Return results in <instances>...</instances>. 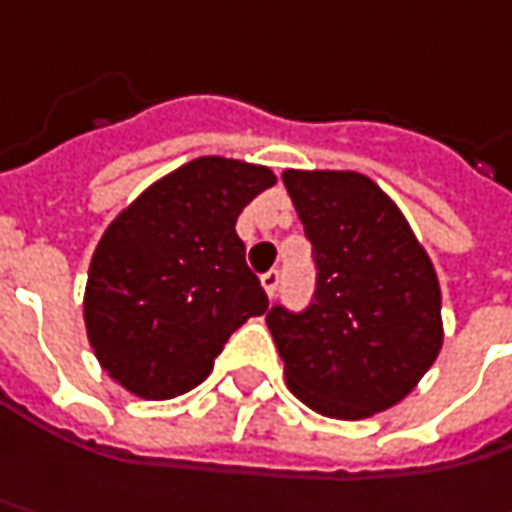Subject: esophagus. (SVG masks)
<instances>
[{"instance_id":"esophagus-1","label":"esophagus","mask_w":512,"mask_h":512,"mask_svg":"<svg viewBox=\"0 0 512 512\" xmlns=\"http://www.w3.org/2000/svg\"><path fill=\"white\" fill-rule=\"evenodd\" d=\"M260 283H263L266 294H269V297H274V294H277V289H280V272H266L263 277H260Z\"/></svg>"}]
</instances>
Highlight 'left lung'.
I'll return each mask as SVG.
<instances>
[{"mask_svg":"<svg viewBox=\"0 0 512 512\" xmlns=\"http://www.w3.org/2000/svg\"><path fill=\"white\" fill-rule=\"evenodd\" d=\"M317 257L303 314H266L291 394L331 419L394 408L442 351V291L402 209L351 169H286Z\"/></svg>","mask_w":512,"mask_h":512,"instance_id":"left-lung-1","label":"left lung"}]
</instances>
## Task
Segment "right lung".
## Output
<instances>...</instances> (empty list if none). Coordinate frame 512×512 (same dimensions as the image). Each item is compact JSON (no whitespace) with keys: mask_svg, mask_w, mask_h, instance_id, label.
<instances>
[{"mask_svg":"<svg viewBox=\"0 0 512 512\" xmlns=\"http://www.w3.org/2000/svg\"><path fill=\"white\" fill-rule=\"evenodd\" d=\"M277 184L269 167L203 155L150 184L98 240L84 328L98 365L141 399H172L212 374L232 331L269 309L235 232Z\"/></svg>","mask_w":512,"mask_h":512,"instance_id":"1","label":"right lung"}]
</instances>
